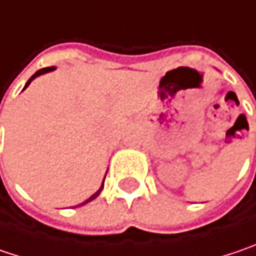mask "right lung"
<instances>
[{
	"mask_svg": "<svg viewBox=\"0 0 256 256\" xmlns=\"http://www.w3.org/2000/svg\"><path fill=\"white\" fill-rule=\"evenodd\" d=\"M50 70H54V66H49V68L38 69V72H36V74H34V75H33V76H32V78L28 80V81H27V84H26V86H24V88H27V86H28V84L32 82V81H33V80H34L36 76H40V75H43V74H48V72H50ZM104 180H106V176H104ZM102 187H104V181H102L101 187L98 188V191H96V192H94V194H92V196H91V197H90L88 200H85V202H82V203H81V204H78V206H75V207H80V206H84V204H86V203H90V202H92L94 198H97L98 196H100V192H101V190H102Z\"/></svg>",
	"mask_w": 256,
	"mask_h": 256,
	"instance_id": "add662e5",
	"label": "right lung"
}]
</instances>
